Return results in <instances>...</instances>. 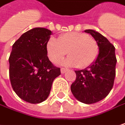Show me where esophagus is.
I'll use <instances>...</instances> for the list:
<instances>
[{
  "mask_svg": "<svg viewBox=\"0 0 125 125\" xmlns=\"http://www.w3.org/2000/svg\"><path fill=\"white\" fill-rule=\"evenodd\" d=\"M67 71V69H64V68H61V74L65 73Z\"/></svg>",
  "mask_w": 125,
  "mask_h": 125,
  "instance_id": "obj_1",
  "label": "esophagus"
}]
</instances>
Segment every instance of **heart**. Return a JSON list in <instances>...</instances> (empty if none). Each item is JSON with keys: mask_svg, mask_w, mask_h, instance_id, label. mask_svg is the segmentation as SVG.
I'll return each mask as SVG.
<instances>
[{"mask_svg": "<svg viewBox=\"0 0 125 125\" xmlns=\"http://www.w3.org/2000/svg\"><path fill=\"white\" fill-rule=\"evenodd\" d=\"M47 51L53 64L59 62L68 52L70 56L62 61L61 64L84 69L96 61L99 47L97 42L88 34L70 32L60 36L58 39H50L47 43Z\"/></svg>", "mask_w": 125, "mask_h": 125, "instance_id": "obj_1", "label": "heart"}]
</instances>
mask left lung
<instances>
[{
  "instance_id": "1",
  "label": "left lung",
  "mask_w": 125,
  "mask_h": 125,
  "mask_svg": "<svg viewBox=\"0 0 125 125\" xmlns=\"http://www.w3.org/2000/svg\"><path fill=\"white\" fill-rule=\"evenodd\" d=\"M99 47V54L94 63L84 70H76V79L71 85L74 97L85 104H92L104 99L113 88L116 75V58L114 46L99 32L88 29Z\"/></svg>"
}]
</instances>
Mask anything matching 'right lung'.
I'll list each match as a JSON object with an SVG mask.
<instances>
[{"label":"right lung","mask_w":125,"mask_h":125,"mask_svg":"<svg viewBox=\"0 0 125 125\" xmlns=\"http://www.w3.org/2000/svg\"><path fill=\"white\" fill-rule=\"evenodd\" d=\"M51 31L34 28L24 33L12 45L9 78L13 90L25 102L37 104L49 96L52 83L61 75L60 68L47 57V43Z\"/></svg>","instance_id":"1"}]
</instances>
